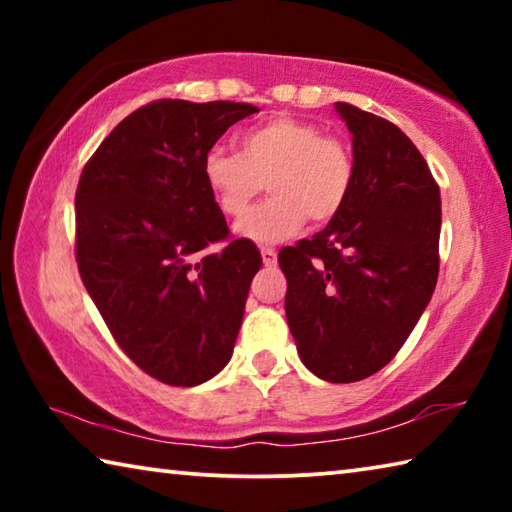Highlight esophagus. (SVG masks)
I'll list each match as a JSON object with an SVG mask.
<instances>
[{"mask_svg": "<svg viewBox=\"0 0 512 512\" xmlns=\"http://www.w3.org/2000/svg\"><path fill=\"white\" fill-rule=\"evenodd\" d=\"M262 262H264V266H275L277 264V253L273 248H262Z\"/></svg>", "mask_w": 512, "mask_h": 512, "instance_id": "34e87169", "label": "esophagus"}]
</instances>
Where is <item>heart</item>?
<instances>
[{"mask_svg":"<svg viewBox=\"0 0 512 512\" xmlns=\"http://www.w3.org/2000/svg\"><path fill=\"white\" fill-rule=\"evenodd\" d=\"M239 153L212 146L203 158V180L225 216H244L264 183L273 198L237 225L255 244H275L305 225L329 223L348 203L354 160L339 137L296 117H273L237 137Z\"/></svg>","mask_w":512,"mask_h":512,"instance_id":"heart-1","label":"heart"}]
</instances>
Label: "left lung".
Instances as JSON below:
<instances>
[{"label": "left lung", "instance_id": "left-lung-1", "mask_svg": "<svg viewBox=\"0 0 512 512\" xmlns=\"http://www.w3.org/2000/svg\"><path fill=\"white\" fill-rule=\"evenodd\" d=\"M352 135L354 185L325 230L280 250L298 354L332 384L391 361L438 280L440 189L415 144L391 121L334 103Z\"/></svg>", "mask_w": 512, "mask_h": 512}]
</instances>
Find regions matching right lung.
I'll return each mask as SVG.
<instances>
[{
  "mask_svg": "<svg viewBox=\"0 0 512 512\" xmlns=\"http://www.w3.org/2000/svg\"><path fill=\"white\" fill-rule=\"evenodd\" d=\"M235 101L162 99L117 124L76 189V262L119 348L169 386H198L228 366L262 255L228 239L203 158L239 119Z\"/></svg>",
  "mask_w": 512,
  "mask_h": 512,
  "instance_id": "1",
  "label": "right lung"
}]
</instances>
